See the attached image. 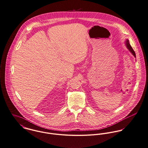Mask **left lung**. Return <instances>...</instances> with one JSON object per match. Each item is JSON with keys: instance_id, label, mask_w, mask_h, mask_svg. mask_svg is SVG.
Wrapping results in <instances>:
<instances>
[{"instance_id": "obj_1", "label": "left lung", "mask_w": 148, "mask_h": 148, "mask_svg": "<svg viewBox=\"0 0 148 148\" xmlns=\"http://www.w3.org/2000/svg\"><path fill=\"white\" fill-rule=\"evenodd\" d=\"M125 45L127 46V48L128 49V50L131 52V53H132L135 57H136L135 52V51H134V49H133V48H132V47L130 45V43H129V40H128V39H127L126 41H125Z\"/></svg>"}]
</instances>
